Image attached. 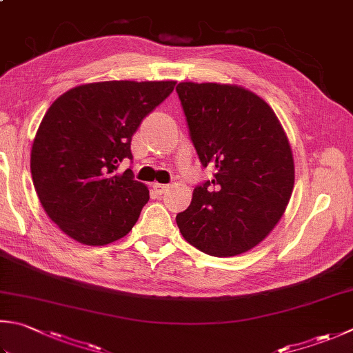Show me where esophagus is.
Returning a JSON list of instances; mask_svg holds the SVG:
<instances>
[{"instance_id": "1", "label": "esophagus", "mask_w": 353, "mask_h": 353, "mask_svg": "<svg viewBox=\"0 0 353 353\" xmlns=\"http://www.w3.org/2000/svg\"><path fill=\"white\" fill-rule=\"evenodd\" d=\"M154 189L157 190V194H159V195H163L165 190L169 189V184H161V183H155L154 184Z\"/></svg>"}]
</instances>
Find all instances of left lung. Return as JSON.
<instances>
[{
    "instance_id": "left-lung-1",
    "label": "left lung",
    "mask_w": 353,
    "mask_h": 353,
    "mask_svg": "<svg viewBox=\"0 0 353 353\" xmlns=\"http://www.w3.org/2000/svg\"><path fill=\"white\" fill-rule=\"evenodd\" d=\"M192 143L212 181L176 215L184 239L212 256H235L270 234L295 183L289 139L263 98L239 85L179 83Z\"/></svg>"
}]
</instances>
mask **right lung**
Here are the masks:
<instances>
[{
    "label": "right lung",
    "instance_id": "right-lung-1",
    "mask_svg": "<svg viewBox=\"0 0 353 353\" xmlns=\"http://www.w3.org/2000/svg\"><path fill=\"white\" fill-rule=\"evenodd\" d=\"M175 81H103L65 92L46 112L33 139L30 172L39 203L65 235L104 245L128 235L149 190L134 179L130 141Z\"/></svg>",
    "mask_w": 353,
    "mask_h": 353
}]
</instances>
